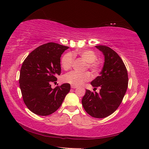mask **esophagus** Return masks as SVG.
<instances>
[{"instance_id":"obj_1","label":"esophagus","mask_w":149,"mask_h":149,"mask_svg":"<svg viewBox=\"0 0 149 149\" xmlns=\"http://www.w3.org/2000/svg\"><path fill=\"white\" fill-rule=\"evenodd\" d=\"M77 86H73V85H71V88H73V89H75V88H77Z\"/></svg>"}]
</instances>
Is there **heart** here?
I'll return each mask as SVG.
<instances>
[{"label":"heart","instance_id":"obj_1","mask_svg":"<svg viewBox=\"0 0 149 149\" xmlns=\"http://www.w3.org/2000/svg\"><path fill=\"white\" fill-rule=\"evenodd\" d=\"M74 56H79L81 58L87 62V67L94 74H96L99 71L100 65L96 58L95 53L90 50H76L73 52ZM74 61V57L71 53H66L61 59V66L65 70H68L72 67V63ZM91 79V75L90 73H79L72 71L65 74L63 76V80L66 83H68L73 86H79L83 84L86 81Z\"/></svg>","mask_w":149,"mask_h":149}]
</instances>
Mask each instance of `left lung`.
Masks as SVG:
<instances>
[{"label": "left lung", "instance_id": "8db88e82", "mask_svg": "<svg viewBox=\"0 0 149 149\" xmlns=\"http://www.w3.org/2000/svg\"><path fill=\"white\" fill-rule=\"evenodd\" d=\"M104 56V63L99 76L91 82L100 92L86 90L82 99L85 111L91 116L103 118L113 113L121 104L128 85L127 69L116 52L104 45L95 46Z\"/></svg>", "mask_w": 149, "mask_h": 149}]
</instances>
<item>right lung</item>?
Wrapping results in <instances>:
<instances>
[{
  "label": "right lung",
  "mask_w": 149,
  "mask_h": 149,
  "mask_svg": "<svg viewBox=\"0 0 149 149\" xmlns=\"http://www.w3.org/2000/svg\"><path fill=\"white\" fill-rule=\"evenodd\" d=\"M68 47L50 42L31 52L22 65L19 83L24 102L31 111L51 115L61 106L70 90L68 83L51 88L61 74L60 58Z\"/></svg>",
  "instance_id": "right-lung-1"
}]
</instances>
